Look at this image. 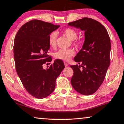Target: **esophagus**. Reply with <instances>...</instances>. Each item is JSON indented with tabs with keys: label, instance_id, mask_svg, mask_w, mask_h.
<instances>
[{
	"label": "esophagus",
	"instance_id": "34e87169",
	"mask_svg": "<svg viewBox=\"0 0 124 124\" xmlns=\"http://www.w3.org/2000/svg\"><path fill=\"white\" fill-rule=\"evenodd\" d=\"M64 66H65V67H67V66H68V63H66V62H64Z\"/></svg>",
	"mask_w": 124,
	"mask_h": 124
}]
</instances>
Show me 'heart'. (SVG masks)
Wrapping results in <instances>:
<instances>
[{
	"mask_svg": "<svg viewBox=\"0 0 124 124\" xmlns=\"http://www.w3.org/2000/svg\"><path fill=\"white\" fill-rule=\"evenodd\" d=\"M63 33L69 38L70 40H72L73 44L77 45L79 43L78 40L76 39L78 36L77 32L73 29L67 28L63 31ZM57 38V33L56 32H53L49 35L48 38L49 45L52 48H55L56 46V41ZM75 52L72 49H60L54 53V58L56 60H60L62 61H69L70 58L72 57Z\"/></svg>",
	"mask_w": 124,
	"mask_h": 124,
	"instance_id": "1",
	"label": "heart"
}]
</instances>
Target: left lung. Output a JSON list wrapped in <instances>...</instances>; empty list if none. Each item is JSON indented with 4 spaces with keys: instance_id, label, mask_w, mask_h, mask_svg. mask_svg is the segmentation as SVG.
Segmentation results:
<instances>
[{
    "instance_id": "1",
    "label": "left lung",
    "mask_w": 124,
    "mask_h": 124,
    "mask_svg": "<svg viewBox=\"0 0 124 124\" xmlns=\"http://www.w3.org/2000/svg\"><path fill=\"white\" fill-rule=\"evenodd\" d=\"M68 25L85 31L82 48L74 58L80 65L70 66L73 70L72 86L82 95H92L102 84L109 67V36L104 26L91 18H84Z\"/></svg>"
}]
</instances>
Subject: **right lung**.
I'll return each instance as SVG.
<instances>
[{"label": "right lung", "instance_id": "obj_1", "mask_svg": "<svg viewBox=\"0 0 124 124\" xmlns=\"http://www.w3.org/2000/svg\"><path fill=\"white\" fill-rule=\"evenodd\" d=\"M60 27L39 20H32L22 25L16 33L14 43L16 71L25 90L33 97L43 99L54 91L56 81L64 68L62 60L43 68L51 62L48 55L51 33Z\"/></svg>", "mask_w": 124, "mask_h": 124}]
</instances>
